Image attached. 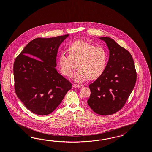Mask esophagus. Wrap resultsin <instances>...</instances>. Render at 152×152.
<instances>
[{
    "mask_svg": "<svg viewBox=\"0 0 152 152\" xmlns=\"http://www.w3.org/2000/svg\"><path fill=\"white\" fill-rule=\"evenodd\" d=\"M82 86V85H76V84H74L73 87L75 88H80Z\"/></svg>",
    "mask_w": 152,
    "mask_h": 152,
    "instance_id": "esophagus-1",
    "label": "esophagus"
}]
</instances>
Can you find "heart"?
<instances>
[{"label": "heart", "mask_w": 152, "mask_h": 152, "mask_svg": "<svg viewBox=\"0 0 152 152\" xmlns=\"http://www.w3.org/2000/svg\"><path fill=\"white\" fill-rule=\"evenodd\" d=\"M69 54L63 52L58 58L61 74L70 76L74 69L73 60H78V69L72 75L77 83H81L88 78L94 80L99 77L106 67L107 53L101 46L96 47L85 40L79 39L71 43L68 47Z\"/></svg>", "instance_id": "obj_1"}]
</instances>
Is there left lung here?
I'll use <instances>...</instances> for the list:
<instances>
[{
  "label": "left lung",
  "mask_w": 152,
  "mask_h": 152,
  "mask_svg": "<svg viewBox=\"0 0 152 152\" xmlns=\"http://www.w3.org/2000/svg\"><path fill=\"white\" fill-rule=\"evenodd\" d=\"M109 50V59L103 73L89 85L88 105L97 114L109 115L124 106L135 86L137 72L131 54L107 37H100Z\"/></svg>",
  "instance_id": "left-lung-1"
}]
</instances>
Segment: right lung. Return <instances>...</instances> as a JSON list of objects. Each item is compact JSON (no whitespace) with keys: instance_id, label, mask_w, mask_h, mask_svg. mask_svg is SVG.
<instances>
[{"instance_id":"add662e5","label":"right lung","mask_w":152,"mask_h":152,"mask_svg":"<svg viewBox=\"0 0 152 152\" xmlns=\"http://www.w3.org/2000/svg\"><path fill=\"white\" fill-rule=\"evenodd\" d=\"M69 35L37 38L14 61L15 93L26 107L37 115L51 114L72 88L71 83L55 69L58 48Z\"/></svg>"}]
</instances>
